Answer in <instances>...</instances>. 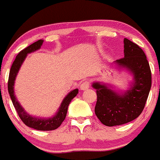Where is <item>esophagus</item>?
I'll use <instances>...</instances> for the list:
<instances>
[{"instance_id":"esophagus-1","label":"esophagus","mask_w":160,"mask_h":160,"mask_svg":"<svg viewBox=\"0 0 160 160\" xmlns=\"http://www.w3.org/2000/svg\"><path fill=\"white\" fill-rule=\"evenodd\" d=\"M90 87V83L88 81V80H85L83 83L80 84V89L81 90H87Z\"/></svg>"}]
</instances>
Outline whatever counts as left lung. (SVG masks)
Listing matches in <instances>:
<instances>
[{
    "mask_svg": "<svg viewBox=\"0 0 160 160\" xmlns=\"http://www.w3.org/2000/svg\"><path fill=\"white\" fill-rule=\"evenodd\" d=\"M124 57L114 62L128 69L134 77L131 88L120 94L100 82L93 83L97 93L94 112L108 127L128 123L138 117L145 108L152 86V73L146 55L138 44L124 38Z\"/></svg>",
    "mask_w": 160,
    "mask_h": 160,
    "instance_id": "obj_1",
    "label": "left lung"
}]
</instances>
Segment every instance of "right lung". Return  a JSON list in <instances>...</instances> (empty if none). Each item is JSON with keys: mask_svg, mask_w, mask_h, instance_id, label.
Wrapping results in <instances>:
<instances>
[{"mask_svg": "<svg viewBox=\"0 0 160 160\" xmlns=\"http://www.w3.org/2000/svg\"><path fill=\"white\" fill-rule=\"evenodd\" d=\"M43 41H44L43 40H39V41H36L33 44H30L27 48L21 51L17 55L15 61L12 63L10 72H9L8 90V93L10 94L12 102L13 103V105L15 107V110H16L17 113H18V116L26 126L33 128L35 130H38V131H52V130L57 129L62 124V123L64 121L69 103L72 101V99L74 97H76L77 94H78V89H75L73 91H70L66 96V98L63 99L56 114L53 117L48 118V119H41V118L35 117V116L33 117V116H29V114H27V112L25 111L24 108L20 105L19 102L17 101L15 94H14V83H15V77L18 74V70L21 67L23 61L26 58L27 54L33 52L41 48Z\"/></svg>", "mask_w": 160, "mask_h": 160, "instance_id": "right-lung-1", "label": "right lung"}]
</instances>
